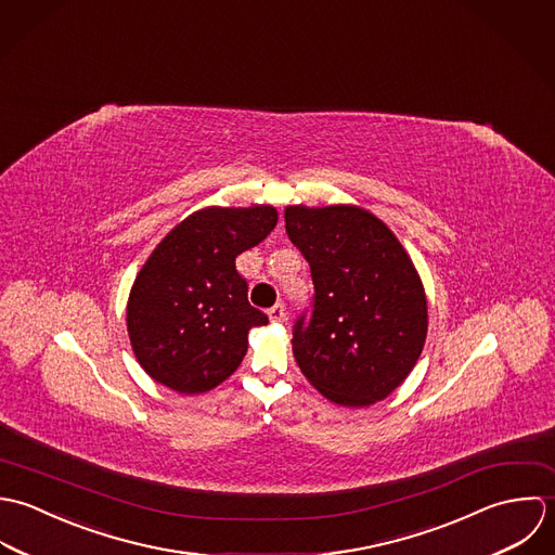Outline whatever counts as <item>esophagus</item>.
<instances>
[{"label":"esophagus","mask_w":555,"mask_h":555,"mask_svg":"<svg viewBox=\"0 0 555 555\" xmlns=\"http://www.w3.org/2000/svg\"><path fill=\"white\" fill-rule=\"evenodd\" d=\"M268 318H270V322L279 324V322H285L287 311H285V307H283V305H274V307L268 311Z\"/></svg>","instance_id":"esophagus-1"}]
</instances>
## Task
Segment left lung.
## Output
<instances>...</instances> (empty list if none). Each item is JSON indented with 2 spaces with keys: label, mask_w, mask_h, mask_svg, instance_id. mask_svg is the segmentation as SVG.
Returning <instances> with one entry per match:
<instances>
[{
  "label": "left lung",
  "mask_w": 555,
  "mask_h": 555,
  "mask_svg": "<svg viewBox=\"0 0 555 555\" xmlns=\"http://www.w3.org/2000/svg\"><path fill=\"white\" fill-rule=\"evenodd\" d=\"M285 229L311 266L313 315L296 322L294 358L328 401L369 408L418 362L427 328L421 274L390 227L364 208L287 206Z\"/></svg>",
  "instance_id": "left-lung-1"
}]
</instances>
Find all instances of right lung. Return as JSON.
Wrapping results in <instances>:
<instances>
[{
    "instance_id": "obj_1",
    "label": "right lung",
    "mask_w": 555,
    "mask_h": 555,
    "mask_svg": "<svg viewBox=\"0 0 555 555\" xmlns=\"http://www.w3.org/2000/svg\"><path fill=\"white\" fill-rule=\"evenodd\" d=\"M279 221L272 206H210L178 222L139 270L126 328L141 369L180 395L222 384L248 349V331L268 318L248 305L235 257Z\"/></svg>"
}]
</instances>
